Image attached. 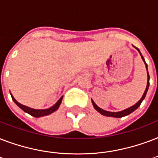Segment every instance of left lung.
I'll use <instances>...</instances> for the list:
<instances>
[{"instance_id": "left-lung-1", "label": "left lung", "mask_w": 158, "mask_h": 158, "mask_svg": "<svg viewBox=\"0 0 158 158\" xmlns=\"http://www.w3.org/2000/svg\"><path fill=\"white\" fill-rule=\"evenodd\" d=\"M137 48V50H138V51L139 52L140 55H141L142 59L143 60V62H145V60H144L143 57V55L141 54V52H140L139 49L138 48ZM145 65H146L147 73H148V84H147L146 90H145V91H144L143 95L142 98L140 99V101H139L138 103H136L135 105H134V106H131V107H129V108L126 109V110H124L119 111V112H110V111L104 110L101 109L100 107H98V106H96V104H95V102H94V101H92V104H93V106H94V108L96 109V110L98 111L99 113H101V114H103V115L109 116V117H114V118H121V117H123V116L128 115V114H131L132 112H134V111L136 109L139 108V106L141 105L142 101H143L144 98H145V96H146V94H147V91H148V87H149V74H148V65H147V63H145Z\"/></svg>"}]
</instances>
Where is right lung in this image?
<instances>
[{
  "mask_svg": "<svg viewBox=\"0 0 158 158\" xmlns=\"http://www.w3.org/2000/svg\"><path fill=\"white\" fill-rule=\"evenodd\" d=\"M11 97H12V100L14 101V102L15 104H16L17 106H19V108L22 109L24 111V112H26V113L29 114L30 115L34 116V117H36V118H39V117H41V116H44V115H48V114H52V112H54V111H56L58 109V107H59L60 104H61V102H62V97L63 96H62L61 98L58 100V101H57V103L55 104L54 106H52L51 108L49 109H47V110H35V109H31L29 108V107H27V106H23V105H21V104H19L18 101H16V100L11 95Z\"/></svg>",
  "mask_w": 158,
  "mask_h": 158,
  "instance_id": "obj_1",
  "label": "right lung"
}]
</instances>
